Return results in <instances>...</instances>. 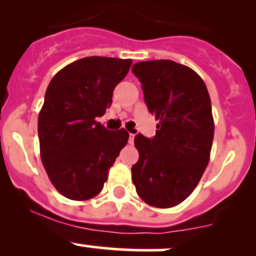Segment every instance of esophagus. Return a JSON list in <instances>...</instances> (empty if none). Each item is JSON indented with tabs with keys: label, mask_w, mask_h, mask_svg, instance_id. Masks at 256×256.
Returning <instances> with one entry per match:
<instances>
[{
	"label": "esophagus",
	"mask_w": 256,
	"mask_h": 256,
	"mask_svg": "<svg viewBox=\"0 0 256 256\" xmlns=\"http://www.w3.org/2000/svg\"><path fill=\"white\" fill-rule=\"evenodd\" d=\"M134 140H135V134H128V142L134 144Z\"/></svg>",
	"instance_id": "34e87169"
}]
</instances>
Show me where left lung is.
I'll return each instance as SVG.
<instances>
[{"mask_svg": "<svg viewBox=\"0 0 256 256\" xmlns=\"http://www.w3.org/2000/svg\"><path fill=\"white\" fill-rule=\"evenodd\" d=\"M148 112L160 121L156 135L135 136L138 161L131 168L136 192L147 204L171 208L186 200L209 162L214 124L207 86L174 60L136 63Z\"/></svg>", "mask_w": 256, "mask_h": 256, "instance_id": "1", "label": "left lung"}]
</instances>
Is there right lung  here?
Masks as SVG:
<instances>
[{
	"instance_id": "add662e5",
	"label": "right lung",
	"mask_w": 256,
	"mask_h": 256,
	"mask_svg": "<svg viewBox=\"0 0 256 256\" xmlns=\"http://www.w3.org/2000/svg\"><path fill=\"white\" fill-rule=\"evenodd\" d=\"M131 59L86 56L53 76L38 116L40 158L59 193L86 200L102 192L109 168L128 144L125 128L110 131L95 118L110 108L112 92Z\"/></svg>"
}]
</instances>
